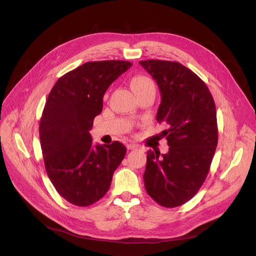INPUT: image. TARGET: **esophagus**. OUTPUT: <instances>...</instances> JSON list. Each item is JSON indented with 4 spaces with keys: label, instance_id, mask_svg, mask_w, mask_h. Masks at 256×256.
Here are the masks:
<instances>
[{
    "label": "esophagus",
    "instance_id": "1",
    "mask_svg": "<svg viewBox=\"0 0 256 256\" xmlns=\"http://www.w3.org/2000/svg\"><path fill=\"white\" fill-rule=\"evenodd\" d=\"M126 147H128V150H137L138 148V145L137 144H134V143H130V144L126 145Z\"/></svg>",
    "mask_w": 256,
    "mask_h": 256
}]
</instances>
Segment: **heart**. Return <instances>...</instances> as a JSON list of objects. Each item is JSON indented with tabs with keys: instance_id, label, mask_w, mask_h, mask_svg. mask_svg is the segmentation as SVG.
<instances>
[{
	"instance_id": "obj_1",
	"label": "heart",
	"mask_w": 256,
	"mask_h": 256,
	"mask_svg": "<svg viewBox=\"0 0 256 256\" xmlns=\"http://www.w3.org/2000/svg\"><path fill=\"white\" fill-rule=\"evenodd\" d=\"M130 86L135 93H139L143 90L154 89L156 90L154 83L152 80L145 76H135L130 80Z\"/></svg>"
}]
</instances>
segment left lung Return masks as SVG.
Returning <instances> with one entry per match:
<instances>
[{"instance_id":"8db88e82","label":"left lung","mask_w":256,"mask_h":256,"mask_svg":"<svg viewBox=\"0 0 256 256\" xmlns=\"http://www.w3.org/2000/svg\"><path fill=\"white\" fill-rule=\"evenodd\" d=\"M141 66L160 88L156 120L169 152H147L144 186L160 206L176 208L189 201L204 182L218 144L217 112L206 83L176 61L143 60Z\"/></svg>"}]
</instances>
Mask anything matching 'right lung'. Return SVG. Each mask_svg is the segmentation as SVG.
I'll list each match as a JSON object with an SVG mask.
<instances>
[{
    "mask_svg": "<svg viewBox=\"0 0 256 256\" xmlns=\"http://www.w3.org/2000/svg\"><path fill=\"white\" fill-rule=\"evenodd\" d=\"M132 64L91 61L58 78L40 118L39 138L46 170L68 202L88 206L102 198L126 148L118 141L92 145L89 130L102 110L104 94Z\"/></svg>",
    "mask_w": 256,
    "mask_h": 256,
    "instance_id": "right-lung-1",
    "label": "right lung"
}]
</instances>
